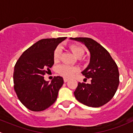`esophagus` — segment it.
I'll list each match as a JSON object with an SVG mask.
<instances>
[{"label": "esophagus", "instance_id": "34e87169", "mask_svg": "<svg viewBox=\"0 0 133 133\" xmlns=\"http://www.w3.org/2000/svg\"><path fill=\"white\" fill-rule=\"evenodd\" d=\"M68 79H67V78H64V82H67L68 81Z\"/></svg>", "mask_w": 133, "mask_h": 133}]
</instances>
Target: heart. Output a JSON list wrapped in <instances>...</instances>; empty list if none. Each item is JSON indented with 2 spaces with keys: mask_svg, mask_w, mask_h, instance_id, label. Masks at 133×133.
Instances as JSON below:
<instances>
[{
  "mask_svg": "<svg viewBox=\"0 0 133 133\" xmlns=\"http://www.w3.org/2000/svg\"><path fill=\"white\" fill-rule=\"evenodd\" d=\"M69 48L75 57L78 58H82L84 54V49L80 45L77 44H71L69 45ZM61 56V49L60 48H57L53 52V59L55 62H58ZM78 69L74 67L62 65L57 68V72L61 76L65 78H70L77 72Z\"/></svg>",
  "mask_w": 133,
  "mask_h": 133,
  "instance_id": "b5f03b06",
  "label": "heart"
}]
</instances>
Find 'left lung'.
I'll list each match as a JSON object with an SVG mask.
<instances>
[{"mask_svg": "<svg viewBox=\"0 0 133 133\" xmlns=\"http://www.w3.org/2000/svg\"><path fill=\"white\" fill-rule=\"evenodd\" d=\"M69 39L84 44L90 54L89 64L82 72L91 84L78 82L74 95L82 104L98 108L112 99L119 85L118 66L109 52L90 38L76 37Z\"/></svg>", "mask_w": 133, "mask_h": 133, "instance_id": "obj_1", "label": "left lung"}]
</instances>
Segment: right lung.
Returning a JSON list of instances; mask_svg holds the SVG:
<instances>
[{
    "label": "right lung",
    "instance_id": "right-lung-1",
    "mask_svg": "<svg viewBox=\"0 0 133 133\" xmlns=\"http://www.w3.org/2000/svg\"><path fill=\"white\" fill-rule=\"evenodd\" d=\"M66 37L44 38L25 51L16 63L13 73L14 89L21 102L33 111H42L54 104L63 78L55 76L51 84L44 75L54 64L53 52Z\"/></svg>",
    "mask_w": 133,
    "mask_h": 133
}]
</instances>
